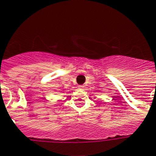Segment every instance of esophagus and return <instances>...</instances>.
<instances>
[{
  "instance_id": "1",
  "label": "esophagus",
  "mask_w": 156,
  "mask_h": 156,
  "mask_svg": "<svg viewBox=\"0 0 156 156\" xmlns=\"http://www.w3.org/2000/svg\"><path fill=\"white\" fill-rule=\"evenodd\" d=\"M79 88H80V89H84V88H85V86H83V85L79 86Z\"/></svg>"
}]
</instances>
